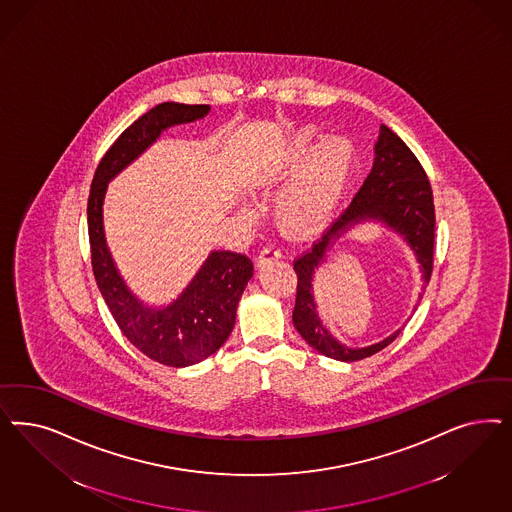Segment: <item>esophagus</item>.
I'll use <instances>...</instances> for the list:
<instances>
[{
	"label": "esophagus",
	"mask_w": 512,
	"mask_h": 512,
	"mask_svg": "<svg viewBox=\"0 0 512 512\" xmlns=\"http://www.w3.org/2000/svg\"><path fill=\"white\" fill-rule=\"evenodd\" d=\"M279 258H281V250L275 247V245H267V247L262 248V252L258 254L256 264H258V267H264V265L271 264V262H275V260H279Z\"/></svg>",
	"instance_id": "34e87169"
}]
</instances>
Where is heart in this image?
I'll return each mask as SVG.
<instances>
[{
  "label": "heart",
  "instance_id": "obj_1",
  "mask_svg": "<svg viewBox=\"0 0 512 512\" xmlns=\"http://www.w3.org/2000/svg\"><path fill=\"white\" fill-rule=\"evenodd\" d=\"M356 164V150L347 137L331 135L314 147V132L299 128L275 152L265 173L269 184L286 181L275 199V216L284 230H320L347 192Z\"/></svg>",
  "mask_w": 512,
  "mask_h": 512
}]
</instances>
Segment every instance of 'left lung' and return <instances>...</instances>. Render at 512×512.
Returning <instances> with one entry per match:
<instances>
[{
    "instance_id": "1",
    "label": "left lung",
    "mask_w": 512,
    "mask_h": 512,
    "mask_svg": "<svg viewBox=\"0 0 512 512\" xmlns=\"http://www.w3.org/2000/svg\"><path fill=\"white\" fill-rule=\"evenodd\" d=\"M365 222H379L397 233L416 256L420 264L422 281L428 286L433 271V239H435V207L433 192L424 167L416 160L411 149L384 124L380 126L375 143L373 169L354 196L347 211L339 216L311 250L301 254L294 262L297 275L294 326L299 335L320 354L339 362H358L388 347L403 328L371 347L352 348L337 341L322 324L316 313L313 296L314 273L326 262L331 247L348 230ZM422 294L418 296L420 305Z\"/></svg>"
}]
</instances>
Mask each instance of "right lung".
I'll list each match as a JSON object with an SVG mask.
<instances>
[{"label":"right lung","mask_w":512,"mask_h":512,"mask_svg":"<svg viewBox=\"0 0 512 512\" xmlns=\"http://www.w3.org/2000/svg\"><path fill=\"white\" fill-rule=\"evenodd\" d=\"M209 111V105L165 101L137 118L101 158L86 209L92 269L101 296L133 347L169 367L199 363L226 343L254 267L245 254L213 250L177 299L164 307L147 305L116 269L105 239L103 201L107 184L156 143L164 130L199 120Z\"/></svg>","instance_id":"add662e5"}]
</instances>
